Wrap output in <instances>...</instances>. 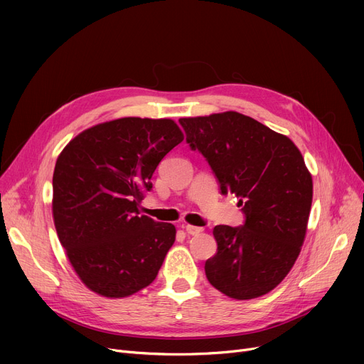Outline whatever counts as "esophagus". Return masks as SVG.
<instances>
[{
    "label": "esophagus",
    "mask_w": 364,
    "mask_h": 364,
    "mask_svg": "<svg viewBox=\"0 0 364 364\" xmlns=\"http://www.w3.org/2000/svg\"><path fill=\"white\" fill-rule=\"evenodd\" d=\"M183 228H184V232H186L187 235H192V236L200 235V233L203 232L202 227H196V225H192V224H184Z\"/></svg>",
    "instance_id": "obj_1"
}]
</instances>
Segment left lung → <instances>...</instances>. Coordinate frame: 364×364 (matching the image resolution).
<instances>
[{
  "label": "left lung",
  "mask_w": 364,
  "mask_h": 364,
  "mask_svg": "<svg viewBox=\"0 0 364 364\" xmlns=\"http://www.w3.org/2000/svg\"><path fill=\"white\" fill-rule=\"evenodd\" d=\"M187 143L211 165L221 192L239 199L242 227L215 225L217 254L205 262L215 289L235 299L273 291L307 235L313 177L289 139L239 112L181 118Z\"/></svg>",
  "instance_id": "8db88e82"
}]
</instances>
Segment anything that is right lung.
I'll return each mask as SVG.
<instances>
[{
	"label": "right lung",
	"instance_id": "1",
	"mask_svg": "<svg viewBox=\"0 0 364 364\" xmlns=\"http://www.w3.org/2000/svg\"><path fill=\"white\" fill-rule=\"evenodd\" d=\"M184 140L176 121L119 118L90 127L57 158L53 220L76 276L105 298H127L156 279L176 225L140 215L150 178Z\"/></svg>",
	"mask_w": 364,
	"mask_h": 364
}]
</instances>
